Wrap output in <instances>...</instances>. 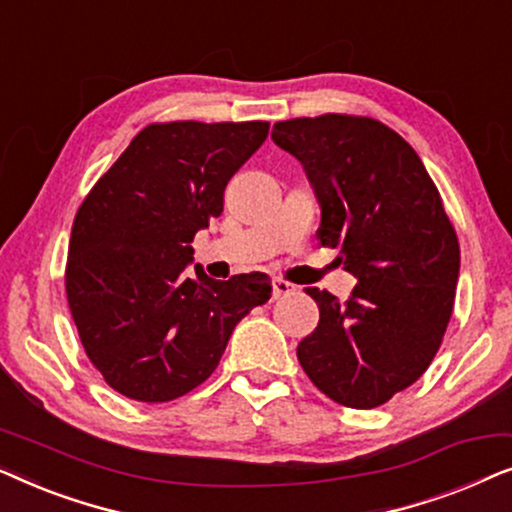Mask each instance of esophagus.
Listing matches in <instances>:
<instances>
[{"instance_id": "1", "label": "esophagus", "mask_w": 512, "mask_h": 512, "mask_svg": "<svg viewBox=\"0 0 512 512\" xmlns=\"http://www.w3.org/2000/svg\"><path fill=\"white\" fill-rule=\"evenodd\" d=\"M291 291H293V284L286 282V279H275V282H272V300L289 296Z\"/></svg>"}]
</instances>
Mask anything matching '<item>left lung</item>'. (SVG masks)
<instances>
[{"label":"left lung","mask_w":512,"mask_h":512,"mask_svg":"<svg viewBox=\"0 0 512 512\" xmlns=\"http://www.w3.org/2000/svg\"><path fill=\"white\" fill-rule=\"evenodd\" d=\"M272 139L303 163L321 205L317 240L359 279L347 300L305 289L319 326L298 361L347 408H377L431 366L450 324L459 240L415 149L368 116L291 118Z\"/></svg>","instance_id":"obj_1"}]
</instances>
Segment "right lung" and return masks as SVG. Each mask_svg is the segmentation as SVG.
Listing matches in <instances>:
<instances>
[{"instance_id": "add662e5", "label": "right lung", "mask_w": 512, "mask_h": 512, "mask_svg": "<svg viewBox=\"0 0 512 512\" xmlns=\"http://www.w3.org/2000/svg\"><path fill=\"white\" fill-rule=\"evenodd\" d=\"M268 121L146 125L76 212L65 291L88 359L118 394L165 403L214 373L237 321L270 300L263 272L216 282L193 237L223 212L230 177Z\"/></svg>"}]
</instances>
